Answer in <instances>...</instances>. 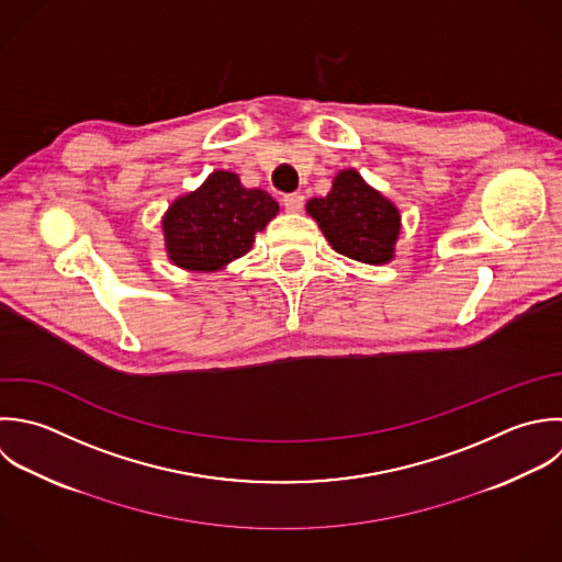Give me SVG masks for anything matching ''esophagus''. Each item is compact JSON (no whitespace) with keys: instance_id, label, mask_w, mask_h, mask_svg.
<instances>
[{"instance_id":"1","label":"esophagus","mask_w":562,"mask_h":562,"mask_svg":"<svg viewBox=\"0 0 562 562\" xmlns=\"http://www.w3.org/2000/svg\"><path fill=\"white\" fill-rule=\"evenodd\" d=\"M282 205H284V210H286V212L297 214V212H302V207H304V196H302L300 192L286 194V196L282 199Z\"/></svg>"}]
</instances>
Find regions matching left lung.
Segmentation results:
<instances>
[{
  "label": "left lung",
  "instance_id": "left-lung-1",
  "mask_svg": "<svg viewBox=\"0 0 562 562\" xmlns=\"http://www.w3.org/2000/svg\"><path fill=\"white\" fill-rule=\"evenodd\" d=\"M306 212L337 254L366 265H387L394 260L401 236V210L355 168L339 170L330 192L308 199Z\"/></svg>",
  "mask_w": 562,
  "mask_h": 562
}]
</instances>
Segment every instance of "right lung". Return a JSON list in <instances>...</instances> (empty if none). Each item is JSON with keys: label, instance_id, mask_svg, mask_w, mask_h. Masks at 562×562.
<instances>
[{"label": "right lung", "instance_id": "obj_1", "mask_svg": "<svg viewBox=\"0 0 562 562\" xmlns=\"http://www.w3.org/2000/svg\"><path fill=\"white\" fill-rule=\"evenodd\" d=\"M278 212V201L265 190L245 188L232 170H214L164 212L166 256L183 271H221L251 249Z\"/></svg>", "mask_w": 562, "mask_h": 562}]
</instances>
